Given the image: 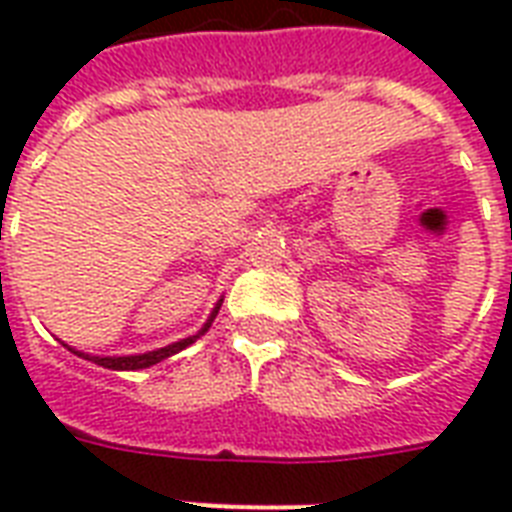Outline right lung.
Wrapping results in <instances>:
<instances>
[{"label": "right lung", "mask_w": 512, "mask_h": 512, "mask_svg": "<svg viewBox=\"0 0 512 512\" xmlns=\"http://www.w3.org/2000/svg\"><path fill=\"white\" fill-rule=\"evenodd\" d=\"M220 305H223V297L217 300L215 308H212V313H209V319L204 321V327H201L199 332H196V335L183 337V340L172 342V345H164V348L148 350V353H138V356H92V353H84V350L71 348V345H66V342H63V345H66V348L71 350V353L87 358V361L103 366V369H114V372H138V369H148V366L159 364V361H164V358L175 356V353H180V350H183V348H188L191 342L199 340V337L204 335V332H207L209 327H212V321H215L217 311H220Z\"/></svg>", "instance_id": "obj_1"}]
</instances>
